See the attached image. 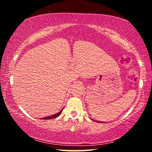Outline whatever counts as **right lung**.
Returning a JSON list of instances; mask_svg holds the SVG:
<instances>
[{"instance_id": "right-lung-1", "label": "right lung", "mask_w": 152, "mask_h": 152, "mask_svg": "<svg viewBox=\"0 0 152 152\" xmlns=\"http://www.w3.org/2000/svg\"><path fill=\"white\" fill-rule=\"evenodd\" d=\"M64 109V108H63ZM63 109H61L60 112L59 113H56V114H55V115H51V116H50V117H45V118H43V119H55V118H56V117H58L59 115H60L61 113V112H62V110H63Z\"/></svg>"}]
</instances>
